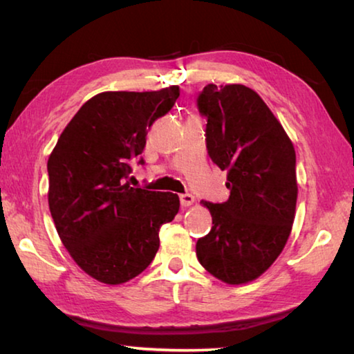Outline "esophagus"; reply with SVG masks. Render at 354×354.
I'll use <instances>...</instances> for the list:
<instances>
[{
  "mask_svg": "<svg viewBox=\"0 0 354 354\" xmlns=\"http://www.w3.org/2000/svg\"><path fill=\"white\" fill-rule=\"evenodd\" d=\"M179 201H181V206L187 207V206H192L195 203V196L190 195V194H183L179 195Z\"/></svg>",
  "mask_w": 354,
  "mask_h": 354,
  "instance_id": "obj_1",
  "label": "esophagus"
}]
</instances>
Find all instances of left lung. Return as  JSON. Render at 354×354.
Returning <instances> with one entry per match:
<instances>
[{
    "instance_id": "left-lung-1",
    "label": "left lung",
    "mask_w": 354,
    "mask_h": 354,
    "mask_svg": "<svg viewBox=\"0 0 354 354\" xmlns=\"http://www.w3.org/2000/svg\"><path fill=\"white\" fill-rule=\"evenodd\" d=\"M198 111L207 118L206 147L227 171L225 203L201 201L212 215L196 257L226 284H245L267 270L290 236L297 206L295 149L262 98L242 84H207Z\"/></svg>"
}]
</instances>
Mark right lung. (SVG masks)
Here are the masks:
<instances>
[{"mask_svg":"<svg viewBox=\"0 0 354 354\" xmlns=\"http://www.w3.org/2000/svg\"><path fill=\"white\" fill-rule=\"evenodd\" d=\"M178 97V86L95 95L70 120L48 159V205L57 234L100 283L122 284L145 270L159 250L160 226L179 211L176 194L129 183L148 129Z\"/></svg>","mask_w":354,"mask_h":354,"instance_id":"1","label":"right lung"}]
</instances>
